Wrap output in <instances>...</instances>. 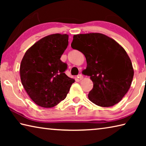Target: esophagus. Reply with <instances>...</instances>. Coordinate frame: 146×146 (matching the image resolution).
I'll return each instance as SVG.
<instances>
[{
	"mask_svg": "<svg viewBox=\"0 0 146 146\" xmlns=\"http://www.w3.org/2000/svg\"><path fill=\"white\" fill-rule=\"evenodd\" d=\"M77 77L80 79V80H82V79L84 78V76L82 74H79V75L77 76Z\"/></svg>",
	"mask_w": 146,
	"mask_h": 146,
	"instance_id": "obj_1",
	"label": "esophagus"
}]
</instances>
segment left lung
Segmentation results:
<instances>
[{"mask_svg":"<svg viewBox=\"0 0 146 146\" xmlns=\"http://www.w3.org/2000/svg\"><path fill=\"white\" fill-rule=\"evenodd\" d=\"M84 55L93 88L88 98L100 107H110L120 102L129 90L134 75L129 56L114 39L99 33L74 35L71 44Z\"/></svg>","mask_w":146,"mask_h":146,"instance_id":"8db88e82","label":"left lung"}]
</instances>
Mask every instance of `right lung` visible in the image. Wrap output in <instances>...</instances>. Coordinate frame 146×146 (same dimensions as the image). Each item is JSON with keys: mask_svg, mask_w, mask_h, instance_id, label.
Returning <instances> with one entry per match:
<instances>
[{"mask_svg": "<svg viewBox=\"0 0 146 146\" xmlns=\"http://www.w3.org/2000/svg\"><path fill=\"white\" fill-rule=\"evenodd\" d=\"M68 35L55 33L42 38L24 54L20 66L22 84L40 107L53 108L66 97L75 79L64 71L60 57L68 46Z\"/></svg>", "mask_w": 146, "mask_h": 146, "instance_id": "obj_1", "label": "right lung"}]
</instances>
